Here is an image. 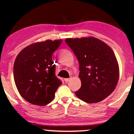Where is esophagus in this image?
<instances>
[{"instance_id": "esophagus-1", "label": "esophagus", "mask_w": 134, "mask_h": 134, "mask_svg": "<svg viewBox=\"0 0 134 134\" xmlns=\"http://www.w3.org/2000/svg\"><path fill=\"white\" fill-rule=\"evenodd\" d=\"M70 79H71V78H65V79H64V81H65V82H69V81H70Z\"/></svg>"}]
</instances>
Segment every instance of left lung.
I'll use <instances>...</instances> for the list:
<instances>
[{"label":"left lung","instance_id":"obj_1","mask_svg":"<svg viewBox=\"0 0 134 134\" xmlns=\"http://www.w3.org/2000/svg\"><path fill=\"white\" fill-rule=\"evenodd\" d=\"M79 64L81 87L75 94L81 100L94 103L103 101L115 90L119 66L112 49L94 37L66 38Z\"/></svg>","mask_w":134,"mask_h":134}]
</instances>
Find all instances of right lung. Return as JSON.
I'll use <instances>...</instances> for the list:
<instances>
[{"label":"right lung","instance_id":"obj_1","mask_svg":"<svg viewBox=\"0 0 134 134\" xmlns=\"http://www.w3.org/2000/svg\"><path fill=\"white\" fill-rule=\"evenodd\" d=\"M62 42V40H48L35 43L16 57L14 79L19 94L27 102L44 106L54 98L62 82L55 76L52 54Z\"/></svg>","mask_w":134,"mask_h":134}]
</instances>
